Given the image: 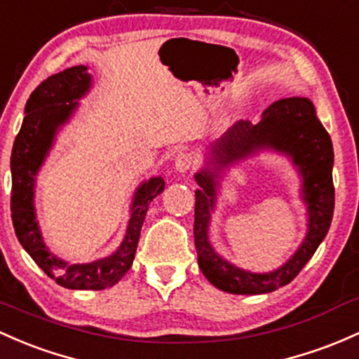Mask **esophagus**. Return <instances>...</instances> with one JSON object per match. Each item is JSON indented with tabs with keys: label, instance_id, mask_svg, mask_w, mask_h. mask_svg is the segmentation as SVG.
<instances>
[{
	"label": "esophagus",
	"instance_id": "1",
	"mask_svg": "<svg viewBox=\"0 0 359 359\" xmlns=\"http://www.w3.org/2000/svg\"><path fill=\"white\" fill-rule=\"evenodd\" d=\"M196 161L191 154L188 152H180L175 159V169L178 172H188L195 168Z\"/></svg>",
	"mask_w": 359,
	"mask_h": 359
}]
</instances>
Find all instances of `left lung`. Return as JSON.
Masks as SVG:
<instances>
[{"label":"left lung","mask_w":359,"mask_h":359,"mask_svg":"<svg viewBox=\"0 0 359 359\" xmlns=\"http://www.w3.org/2000/svg\"><path fill=\"white\" fill-rule=\"evenodd\" d=\"M273 149L287 155L304 180V199L309 210L307 236L297 253L272 273L255 274L229 264L211 248L208 241L210 212L217 199L218 178L227 165ZM205 168L195 175L200 190L195 191V248L203 276L221 291L233 294H264L291 283L327 236L334 215L332 165L334 149L329 133L306 97L276 101L262 114L257 125L238 121L210 144Z\"/></svg>","instance_id":"left-lung-1"}]
</instances>
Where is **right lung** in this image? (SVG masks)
I'll return each mask as SVG.
<instances>
[{
  "label": "right lung",
  "mask_w": 359,
  "mask_h": 359,
  "mask_svg": "<svg viewBox=\"0 0 359 359\" xmlns=\"http://www.w3.org/2000/svg\"><path fill=\"white\" fill-rule=\"evenodd\" d=\"M90 86V73L80 65L51 75L30 94L24 123L11 150V221L25 252L60 286L99 291L114 286L132 267L145 214L150 202L163 194L164 180L161 176L150 178L137 188L126 234L113 255L88 264H70L49 252L34 207L36 176L55 144L60 126L75 113L79 99L87 94Z\"/></svg>",
  "instance_id": "add662e5"
}]
</instances>
